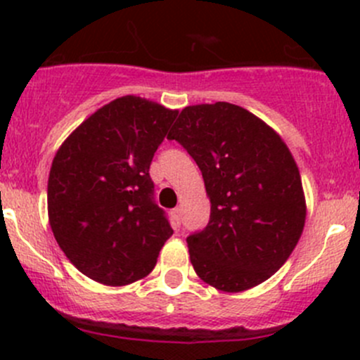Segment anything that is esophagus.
<instances>
[{"label":"esophagus","instance_id":"esophagus-1","mask_svg":"<svg viewBox=\"0 0 360 360\" xmlns=\"http://www.w3.org/2000/svg\"><path fill=\"white\" fill-rule=\"evenodd\" d=\"M172 221H174V226L176 228H179V224H181V209L179 207H176V209L172 210Z\"/></svg>","mask_w":360,"mask_h":360}]
</instances>
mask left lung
Returning <instances> with one entry per match:
<instances>
[{
    "label": "left lung",
    "mask_w": 360,
    "mask_h": 360,
    "mask_svg": "<svg viewBox=\"0 0 360 360\" xmlns=\"http://www.w3.org/2000/svg\"><path fill=\"white\" fill-rule=\"evenodd\" d=\"M167 139L197 162L210 200L209 224L186 240L198 277L224 292L270 278L307 219L300 169L284 139L230 103L186 106Z\"/></svg>",
    "instance_id": "left-lung-1"
}]
</instances>
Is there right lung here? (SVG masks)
Returning a JSON list of instances; mask_svg holds the SVG:
<instances>
[{"instance_id":"right-lung-1","label":"right lung","mask_w":360,"mask_h":360,"mask_svg":"<svg viewBox=\"0 0 360 360\" xmlns=\"http://www.w3.org/2000/svg\"><path fill=\"white\" fill-rule=\"evenodd\" d=\"M177 110L123 96L79 123L49 176V223L66 257L92 281L146 277L172 235L153 202L150 165Z\"/></svg>"}]
</instances>
